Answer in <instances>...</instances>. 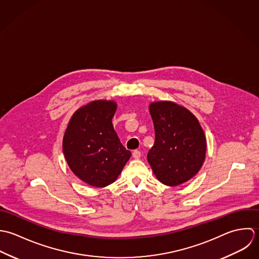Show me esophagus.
Instances as JSON below:
<instances>
[{"label": "esophagus", "mask_w": 259, "mask_h": 259, "mask_svg": "<svg viewBox=\"0 0 259 259\" xmlns=\"http://www.w3.org/2000/svg\"><path fill=\"white\" fill-rule=\"evenodd\" d=\"M132 156H133V158H135V159H139V158L141 157V152H140L139 150H134L133 153H132Z\"/></svg>", "instance_id": "esophagus-1"}]
</instances>
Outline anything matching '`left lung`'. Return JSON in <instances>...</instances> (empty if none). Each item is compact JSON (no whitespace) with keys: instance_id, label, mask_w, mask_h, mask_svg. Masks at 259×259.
Here are the masks:
<instances>
[{"instance_id":"1","label":"left lung","mask_w":259,"mask_h":259,"mask_svg":"<svg viewBox=\"0 0 259 259\" xmlns=\"http://www.w3.org/2000/svg\"><path fill=\"white\" fill-rule=\"evenodd\" d=\"M155 142L147 154L157 179L167 186L180 185L200 170L206 153V138L197 118L170 101L150 104Z\"/></svg>"}]
</instances>
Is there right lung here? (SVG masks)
Masks as SVG:
<instances>
[{
  "mask_svg": "<svg viewBox=\"0 0 259 259\" xmlns=\"http://www.w3.org/2000/svg\"><path fill=\"white\" fill-rule=\"evenodd\" d=\"M117 104L92 101L72 116L63 138V152L73 173L94 187L113 183L131 157L112 124Z\"/></svg>",
  "mask_w": 259,
  "mask_h": 259,
  "instance_id": "right-lung-1",
  "label": "right lung"
}]
</instances>
